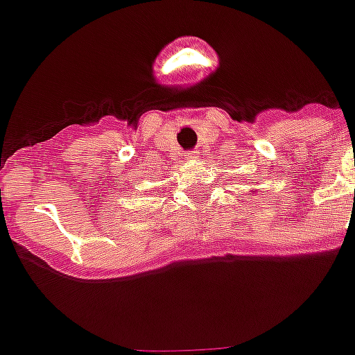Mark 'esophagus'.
<instances>
[{"mask_svg": "<svg viewBox=\"0 0 355 355\" xmlns=\"http://www.w3.org/2000/svg\"><path fill=\"white\" fill-rule=\"evenodd\" d=\"M187 159H191V160H193V159H196V153H195V152L187 153Z\"/></svg>", "mask_w": 355, "mask_h": 355, "instance_id": "34e87169", "label": "esophagus"}]
</instances>
